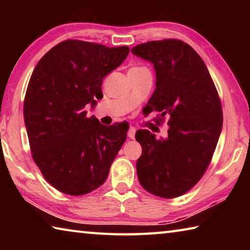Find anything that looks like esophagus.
Listing matches in <instances>:
<instances>
[{
  "instance_id": "1",
  "label": "esophagus",
  "mask_w": 250,
  "mask_h": 250,
  "mask_svg": "<svg viewBox=\"0 0 250 250\" xmlns=\"http://www.w3.org/2000/svg\"><path fill=\"white\" fill-rule=\"evenodd\" d=\"M135 131H137V129H135L134 126H130V128H129V131H128V137H129L130 139H134Z\"/></svg>"
}]
</instances>
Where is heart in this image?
I'll use <instances>...</instances> for the list:
<instances>
[{
	"label": "heart",
	"mask_w": 250,
	"mask_h": 250,
	"mask_svg": "<svg viewBox=\"0 0 250 250\" xmlns=\"http://www.w3.org/2000/svg\"><path fill=\"white\" fill-rule=\"evenodd\" d=\"M143 68H145V67H133L132 69H143Z\"/></svg>",
	"instance_id": "obj_1"
}]
</instances>
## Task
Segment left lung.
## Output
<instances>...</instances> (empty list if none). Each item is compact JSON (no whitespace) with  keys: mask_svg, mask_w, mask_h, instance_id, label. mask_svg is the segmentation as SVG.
<instances>
[{"mask_svg":"<svg viewBox=\"0 0 250 250\" xmlns=\"http://www.w3.org/2000/svg\"><path fill=\"white\" fill-rule=\"evenodd\" d=\"M131 52L151 62L156 73L146 109L160 112L156 125L168 118L166 139L149 130L135 133L142 146L139 182L159 197L181 196L202 179L213 158L223 126L221 99L205 62L183 41L146 42Z\"/></svg>","mask_w":250,"mask_h":250,"instance_id":"8db88e82","label":"left lung"}]
</instances>
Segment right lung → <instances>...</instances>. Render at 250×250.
I'll return each instance as SVG.
<instances>
[{
    "label": "right lung",
    "instance_id": "add662e5",
    "mask_svg": "<svg viewBox=\"0 0 250 250\" xmlns=\"http://www.w3.org/2000/svg\"><path fill=\"white\" fill-rule=\"evenodd\" d=\"M129 50L66 40L33 70L24 99L29 147L44 179L59 192L83 195L107 180L128 125H101L87 117L84 107L103 98V78L122 64Z\"/></svg>",
    "mask_w": 250,
    "mask_h": 250
}]
</instances>
